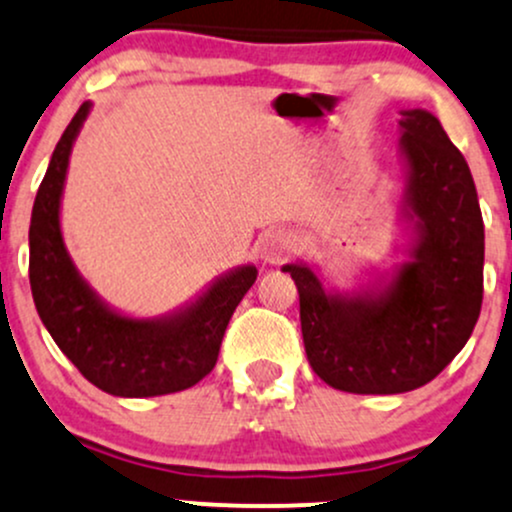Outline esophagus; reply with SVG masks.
I'll use <instances>...</instances> for the list:
<instances>
[{
  "mask_svg": "<svg viewBox=\"0 0 512 512\" xmlns=\"http://www.w3.org/2000/svg\"><path fill=\"white\" fill-rule=\"evenodd\" d=\"M291 252H294V238L289 233H284V230H272V233L262 235L260 255L265 262L277 265L286 255H291Z\"/></svg>",
  "mask_w": 512,
  "mask_h": 512,
  "instance_id": "34e87169",
  "label": "esophagus"
}]
</instances>
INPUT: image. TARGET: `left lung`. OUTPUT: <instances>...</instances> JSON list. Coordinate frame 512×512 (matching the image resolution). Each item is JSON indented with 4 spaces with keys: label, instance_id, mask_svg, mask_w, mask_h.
<instances>
[{
    "label": "left lung",
    "instance_id": "1",
    "mask_svg": "<svg viewBox=\"0 0 512 512\" xmlns=\"http://www.w3.org/2000/svg\"><path fill=\"white\" fill-rule=\"evenodd\" d=\"M398 221L406 260L352 289L289 262L313 372L333 389L389 396L425 386L462 352L484 299V218L469 165L428 109H401Z\"/></svg>",
    "mask_w": 512,
    "mask_h": 512
}]
</instances>
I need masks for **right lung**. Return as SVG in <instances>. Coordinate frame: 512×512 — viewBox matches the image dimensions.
<instances>
[{"mask_svg":"<svg viewBox=\"0 0 512 512\" xmlns=\"http://www.w3.org/2000/svg\"><path fill=\"white\" fill-rule=\"evenodd\" d=\"M89 111L92 101H84L65 128L33 201L28 279L36 311L55 345L97 389L121 398L184 391L216 367L228 320L255 284L257 267L228 269L165 316H126L101 299L72 262L60 226L72 145Z\"/></svg>","mask_w":512,"mask_h":512,"instance_id":"1","label":"right lung"}]
</instances>
